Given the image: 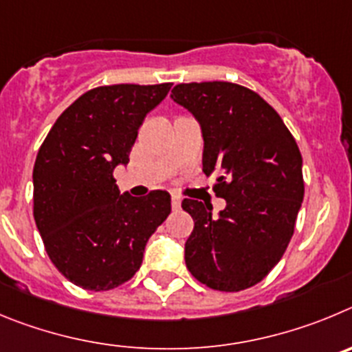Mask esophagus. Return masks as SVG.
<instances>
[{
  "mask_svg": "<svg viewBox=\"0 0 352 352\" xmlns=\"http://www.w3.org/2000/svg\"><path fill=\"white\" fill-rule=\"evenodd\" d=\"M180 204H182V198L179 195H172V208L173 210H179Z\"/></svg>",
  "mask_w": 352,
  "mask_h": 352,
  "instance_id": "esophagus-1",
  "label": "esophagus"
}]
</instances>
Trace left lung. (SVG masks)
<instances>
[{
	"label": "left lung",
	"mask_w": 352,
	"mask_h": 352,
	"mask_svg": "<svg viewBox=\"0 0 352 352\" xmlns=\"http://www.w3.org/2000/svg\"><path fill=\"white\" fill-rule=\"evenodd\" d=\"M172 100L198 119L204 172L217 173L215 195L226 208L184 198L195 221L186 267L205 286L247 289L270 274L294 233L303 201L302 154L280 116L258 93L231 82H191Z\"/></svg>",
	"instance_id": "1"
}]
</instances>
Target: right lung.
<instances>
[{
	"label": "right lung",
	"mask_w": 352,
	"mask_h": 352,
	"mask_svg": "<svg viewBox=\"0 0 352 352\" xmlns=\"http://www.w3.org/2000/svg\"><path fill=\"white\" fill-rule=\"evenodd\" d=\"M172 84L101 85L54 122L33 168V215L54 267L87 291H109L137 274L145 243L172 210L166 191L121 195L113 179L128 164L145 116Z\"/></svg>",
	"instance_id": "1"
}]
</instances>
